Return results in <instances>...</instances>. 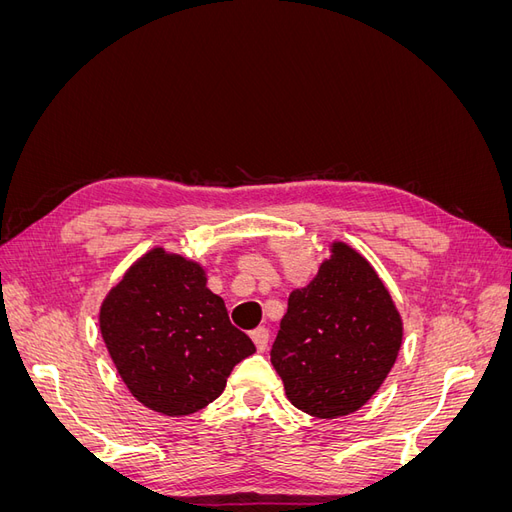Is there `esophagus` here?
Listing matches in <instances>:
<instances>
[{
    "label": "esophagus",
    "mask_w": 512,
    "mask_h": 512,
    "mask_svg": "<svg viewBox=\"0 0 512 512\" xmlns=\"http://www.w3.org/2000/svg\"><path fill=\"white\" fill-rule=\"evenodd\" d=\"M250 335H252V339H254L256 350H258V352H265L267 346H269V331H267L265 327H258V329H254Z\"/></svg>",
    "instance_id": "1"
}]
</instances>
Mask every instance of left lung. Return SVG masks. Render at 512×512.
<instances>
[{
    "instance_id": "8db88e82",
    "label": "left lung",
    "mask_w": 512,
    "mask_h": 512,
    "mask_svg": "<svg viewBox=\"0 0 512 512\" xmlns=\"http://www.w3.org/2000/svg\"><path fill=\"white\" fill-rule=\"evenodd\" d=\"M404 322L367 258L333 241L316 277L288 297L271 348L294 408L339 418L363 408L393 369Z\"/></svg>"
}]
</instances>
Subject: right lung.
I'll use <instances>...</instances> for the list:
<instances>
[{
  "mask_svg": "<svg viewBox=\"0 0 512 512\" xmlns=\"http://www.w3.org/2000/svg\"><path fill=\"white\" fill-rule=\"evenodd\" d=\"M100 331L128 391L166 416L209 406L232 367L256 352L207 288L205 269L164 247L143 254L108 290Z\"/></svg>",
  "mask_w": 512,
  "mask_h": 512,
  "instance_id": "1",
  "label": "right lung"
}]
</instances>
